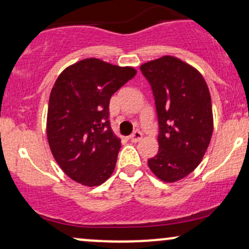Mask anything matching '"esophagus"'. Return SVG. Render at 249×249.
I'll use <instances>...</instances> for the list:
<instances>
[{
  "instance_id": "1",
  "label": "esophagus",
  "mask_w": 249,
  "mask_h": 249,
  "mask_svg": "<svg viewBox=\"0 0 249 249\" xmlns=\"http://www.w3.org/2000/svg\"><path fill=\"white\" fill-rule=\"evenodd\" d=\"M142 137V133L141 132V131H134V132L130 136V139H131V142H137L141 141Z\"/></svg>"
}]
</instances>
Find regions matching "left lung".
I'll use <instances>...</instances> for the list:
<instances>
[{"label": "left lung", "mask_w": 249, "mask_h": 249, "mask_svg": "<svg viewBox=\"0 0 249 249\" xmlns=\"http://www.w3.org/2000/svg\"><path fill=\"white\" fill-rule=\"evenodd\" d=\"M158 119L159 151L147 164L162 181L174 182L199 165L213 133L212 102L204 77L172 56L145 63Z\"/></svg>", "instance_id": "8db88e82"}]
</instances>
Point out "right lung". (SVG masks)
Segmentation results:
<instances>
[{
  "instance_id": "right-lung-1",
  "label": "right lung",
  "mask_w": 249,
  "mask_h": 249,
  "mask_svg": "<svg viewBox=\"0 0 249 249\" xmlns=\"http://www.w3.org/2000/svg\"><path fill=\"white\" fill-rule=\"evenodd\" d=\"M136 75L97 58L67 68L51 90L47 136L53 158L67 176L98 186L116 167L121 141L108 121L110 98Z\"/></svg>"
}]
</instances>
